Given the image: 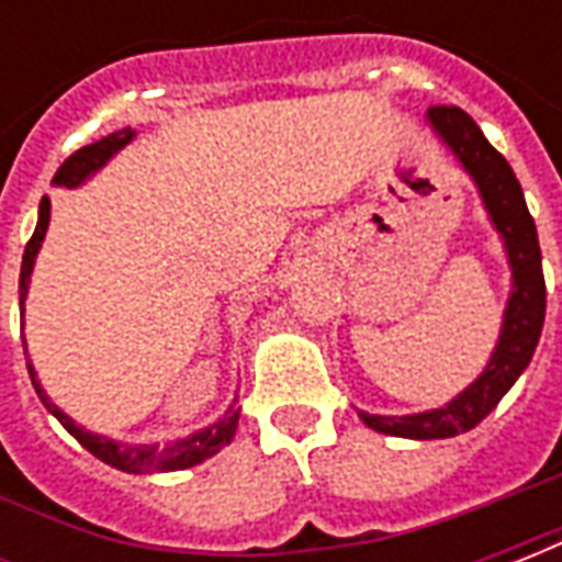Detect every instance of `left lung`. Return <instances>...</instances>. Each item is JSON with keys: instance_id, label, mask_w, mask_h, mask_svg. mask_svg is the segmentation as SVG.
Instances as JSON below:
<instances>
[{"instance_id": "left-lung-1", "label": "left lung", "mask_w": 562, "mask_h": 562, "mask_svg": "<svg viewBox=\"0 0 562 562\" xmlns=\"http://www.w3.org/2000/svg\"><path fill=\"white\" fill-rule=\"evenodd\" d=\"M424 126L434 132L439 144L458 159L460 168L475 183L484 213L503 240V252L512 270V289H508L494 352L482 373L460 394L424 413L358 415L376 434L403 436V439H448V436L467 434L494 413L496 403L506 397V391L518 382L532 361L544 325V277L536 222L527 210L524 189L512 165L487 144L475 120L460 108H430L424 116Z\"/></svg>"}]
</instances>
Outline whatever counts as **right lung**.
I'll use <instances>...</instances> for the list:
<instances>
[{"instance_id": "right-lung-1", "label": "right lung", "mask_w": 562, "mask_h": 562, "mask_svg": "<svg viewBox=\"0 0 562 562\" xmlns=\"http://www.w3.org/2000/svg\"><path fill=\"white\" fill-rule=\"evenodd\" d=\"M132 140H135V128H120V132H111L108 138L80 147L78 153H71V156L59 165V171H56L54 177V186H63V189H78V186H83L90 177H95V173L102 171L104 165L114 159L120 149L128 147ZM47 225H50V198L44 195L42 204H38V225H35L32 240L26 244L23 265H20V316L26 313V294H30L32 268H35V258H38V249H42L44 244ZM23 352H26V340H23ZM26 367H30L32 385H35L38 397H42V403L47 406V413L54 415L56 422L63 424L68 434L75 436V439H78L80 446L87 448L90 454L104 460V463H108V467H114V470L132 472V475L189 470V467H195V463H201V460L220 454L222 448L228 446V442L234 439V434H237L240 403H237V394H234V401L228 403V409L222 413V418H216V422L207 424V427H201V430H195V434L171 439V442H165V446H156V442H153V446H140V442H120V439H111V436L92 434V430H87L83 424L75 422L71 415L63 413V409L47 397V391L42 389V382H38V373H35L32 361Z\"/></svg>"}]
</instances>
